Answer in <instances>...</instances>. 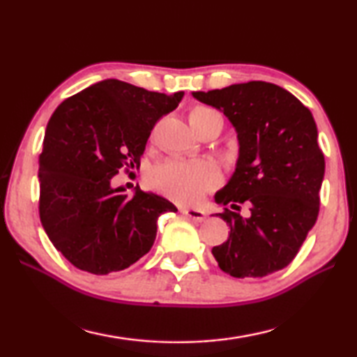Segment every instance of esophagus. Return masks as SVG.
I'll list each match as a JSON object with an SVG mask.
<instances>
[{
    "label": "esophagus",
    "mask_w": 357,
    "mask_h": 357,
    "mask_svg": "<svg viewBox=\"0 0 357 357\" xmlns=\"http://www.w3.org/2000/svg\"><path fill=\"white\" fill-rule=\"evenodd\" d=\"M181 213L189 217V219L195 220V222L206 220V213H204V211H202V209H197V208H184L183 211H181Z\"/></svg>",
    "instance_id": "1"
}]
</instances>
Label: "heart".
I'll return each mask as SVG.
<instances>
[{"label":"heart","mask_w":357,"mask_h":357,"mask_svg":"<svg viewBox=\"0 0 357 357\" xmlns=\"http://www.w3.org/2000/svg\"><path fill=\"white\" fill-rule=\"evenodd\" d=\"M217 113L213 108L195 107L190 112V119ZM219 181V173L209 162H187L172 159L155 165L148 174V183L155 190L181 203L197 202L204 192L214 187Z\"/></svg>","instance_id":"b5f03b06"}]
</instances>
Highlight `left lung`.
<instances>
[{
  "instance_id": "8db88e82",
  "label": "left lung",
  "mask_w": 357,
  "mask_h": 357,
  "mask_svg": "<svg viewBox=\"0 0 357 357\" xmlns=\"http://www.w3.org/2000/svg\"><path fill=\"white\" fill-rule=\"evenodd\" d=\"M193 98L220 110L238 134L236 168L215 193V203L245 202L250 215L225 208V243L213 247L223 273L264 277L293 261L315 225L324 155L312 112L274 83L249 82Z\"/></svg>"
}]
</instances>
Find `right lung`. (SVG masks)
I'll return each mask as SVG.
<instances>
[{
	"label": "right lung",
	"mask_w": 357,
	"mask_h": 357,
	"mask_svg": "<svg viewBox=\"0 0 357 357\" xmlns=\"http://www.w3.org/2000/svg\"><path fill=\"white\" fill-rule=\"evenodd\" d=\"M184 93L162 94L107 78L66 99L48 121L39 157V214L48 239L75 268L123 271L151 250L157 220L176 206L112 178L140 167L155 121Z\"/></svg>",
	"instance_id": "obj_1"
}]
</instances>
